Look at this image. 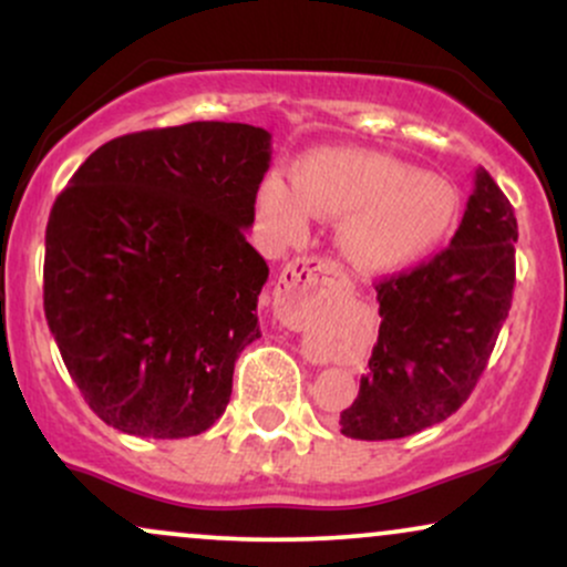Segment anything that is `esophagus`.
<instances>
[{
    "mask_svg": "<svg viewBox=\"0 0 567 567\" xmlns=\"http://www.w3.org/2000/svg\"><path fill=\"white\" fill-rule=\"evenodd\" d=\"M341 271L333 261L324 258H296L285 266L282 277H279V292L282 296H311L320 292L328 285L338 282Z\"/></svg>",
    "mask_w": 567,
    "mask_h": 567,
    "instance_id": "1",
    "label": "esophagus"
}]
</instances>
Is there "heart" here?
<instances>
[{
  "label": "heart",
  "mask_w": 567,
  "mask_h": 567,
  "mask_svg": "<svg viewBox=\"0 0 567 567\" xmlns=\"http://www.w3.org/2000/svg\"><path fill=\"white\" fill-rule=\"evenodd\" d=\"M458 194L437 175L360 148H317L292 167V184L269 173L256 216L279 243H292L311 216L341 220L338 250L360 275H392L424 258L451 229Z\"/></svg>",
  "instance_id": "1"
}]
</instances>
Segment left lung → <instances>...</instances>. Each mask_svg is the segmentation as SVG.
Masks as SVG:
<instances>
[{
	"instance_id": "left-lung-1",
	"label": "left lung",
	"mask_w": 567,
	"mask_h": 567,
	"mask_svg": "<svg viewBox=\"0 0 567 567\" xmlns=\"http://www.w3.org/2000/svg\"><path fill=\"white\" fill-rule=\"evenodd\" d=\"M517 218L485 167L451 245L413 271L383 279L379 341L341 434L400 440L440 424L470 400L514 290Z\"/></svg>"
}]
</instances>
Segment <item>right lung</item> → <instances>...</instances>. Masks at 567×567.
Listing matches in <instances>:
<instances>
[{
    "label": "right lung",
    "mask_w": 567,
    "mask_h": 567,
    "mask_svg": "<svg viewBox=\"0 0 567 567\" xmlns=\"http://www.w3.org/2000/svg\"><path fill=\"white\" fill-rule=\"evenodd\" d=\"M271 135L243 122L143 130L95 148L44 234V317L93 413L178 440L224 415L269 266L245 239Z\"/></svg>",
    "instance_id": "1"
}]
</instances>
